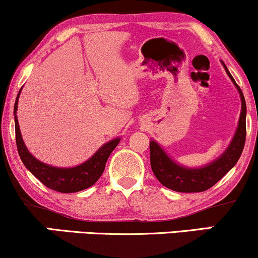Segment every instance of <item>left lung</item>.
<instances>
[{
    "label": "left lung",
    "mask_w": 258,
    "mask_h": 258,
    "mask_svg": "<svg viewBox=\"0 0 258 258\" xmlns=\"http://www.w3.org/2000/svg\"><path fill=\"white\" fill-rule=\"evenodd\" d=\"M223 67L228 76L235 85L241 99V112L235 135H234L226 152L222 154L220 158L210 162L206 166L198 168H189L177 164L165 153V150L155 141L150 142L149 148L152 170L156 178L159 179V182L168 189L180 191V193L205 191L212 185H215L228 171L232 170L240 158L245 146V138H246V103H245L244 94H242L240 87L236 85L235 80L228 72L224 63Z\"/></svg>",
    "instance_id": "obj_1"
}]
</instances>
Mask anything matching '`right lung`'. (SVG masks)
I'll use <instances>...</instances> for the list:
<instances>
[{
	"label": "right lung",
	"instance_id": "add662e5",
	"mask_svg": "<svg viewBox=\"0 0 258 258\" xmlns=\"http://www.w3.org/2000/svg\"><path fill=\"white\" fill-rule=\"evenodd\" d=\"M22 92L20 88L18 93L16 103H14V123H16V141L18 153L23 164L36 178L42 182L47 188L53 189L60 193H76V191L84 190L93 185L99 177L102 176L103 171L105 168L106 160L112 150L119 144L120 138H115L112 141L105 143L94 153V155L85 161L84 164L75 167H54L51 165H47L41 162L35 156H32L28 148L25 147L24 141L20 133L19 122L17 119V109H18V98Z\"/></svg>",
	"mask_w": 258,
	"mask_h": 258
}]
</instances>
